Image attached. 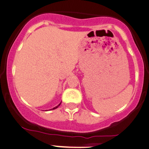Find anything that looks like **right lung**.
I'll list each match as a JSON object with an SVG mask.
<instances>
[{
    "label": "right lung",
    "instance_id": "1",
    "mask_svg": "<svg viewBox=\"0 0 149 149\" xmlns=\"http://www.w3.org/2000/svg\"><path fill=\"white\" fill-rule=\"evenodd\" d=\"M60 104H61V103H60V104H59V105H57V106H56V107H53V109H52V110H55V109H56V108H57V107H58L59 106H60Z\"/></svg>",
    "mask_w": 149,
    "mask_h": 149
}]
</instances>
